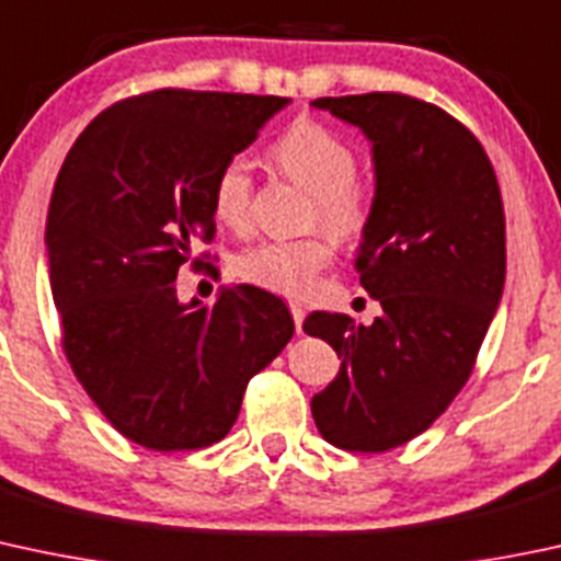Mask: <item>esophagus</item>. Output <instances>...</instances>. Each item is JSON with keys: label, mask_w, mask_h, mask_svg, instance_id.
Returning a JSON list of instances; mask_svg holds the SVG:
<instances>
[{"label": "esophagus", "mask_w": 561, "mask_h": 561, "mask_svg": "<svg viewBox=\"0 0 561 561\" xmlns=\"http://www.w3.org/2000/svg\"><path fill=\"white\" fill-rule=\"evenodd\" d=\"M290 314H293V322H296V328H298V333H300V325H304V317H306L304 306L290 304Z\"/></svg>", "instance_id": "esophagus-1"}]
</instances>
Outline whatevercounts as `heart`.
<instances>
[{"label": "heart", "instance_id": "b5f03b06", "mask_svg": "<svg viewBox=\"0 0 561 561\" xmlns=\"http://www.w3.org/2000/svg\"><path fill=\"white\" fill-rule=\"evenodd\" d=\"M268 161L285 180L311 193V226H322L335 241H355L368 231L376 211V182L357 169L350 139L325 123L300 117L268 147ZM252 196L255 182L250 167L241 158L222 161L209 185L215 220L236 233L247 231ZM329 237L311 233L293 241H257L236 255L233 271L239 279L268 293L304 296L333 261Z\"/></svg>", "mask_w": 561, "mask_h": 561}]
</instances>
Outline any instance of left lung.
I'll return each instance as SVG.
<instances>
[{
  "label": "left lung",
  "mask_w": 561,
  "mask_h": 561,
  "mask_svg": "<svg viewBox=\"0 0 561 561\" xmlns=\"http://www.w3.org/2000/svg\"><path fill=\"white\" fill-rule=\"evenodd\" d=\"M314 107L374 141L376 211L355 268L385 314L368 328L306 317V333L341 359L311 414L328 444L379 454L424 433L473 374L503 296V198L481 141L438 104L374 91Z\"/></svg>",
  "instance_id": "1"
}]
</instances>
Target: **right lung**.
I'll return each instance as SVG.
<instances>
[{
	"instance_id": "1",
	"label": "right lung",
	"mask_w": 561,
	"mask_h": 561,
	"mask_svg": "<svg viewBox=\"0 0 561 561\" xmlns=\"http://www.w3.org/2000/svg\"><path fill=\"white\" fill-rule=\"evenodd\" d=\"M287 99L156 88L102 110L75 139L47 209L61 350L88 398L123 438L191 451L226 438L250 379L296 333L287 306L222 285L182 306L185 263L220 276L198 241L215 239L217 167L257 139Z\"/></svg>"
}]
</instances>
